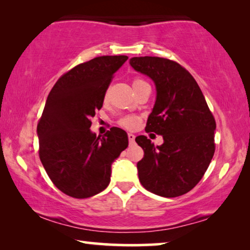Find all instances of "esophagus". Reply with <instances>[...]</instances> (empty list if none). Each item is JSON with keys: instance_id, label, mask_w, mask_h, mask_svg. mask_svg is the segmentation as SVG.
Wrapping results in <instances>:
<instances>
[{"instance_id": "1", "label": "esophagus", "mask_w": 250, "mask_h": 250, "mask_svg": "<svg viewBox=\"0 0 250 250\" xmlns=\"http://www.w3.org/2000/svg\"><path fill=\"white\" fill-rule=\"evenodd\" d=\"M127 138H128V141H129V143H134V140H135V135L133 134V133H128L127 134Z\"/></svg>"}]
</instances>
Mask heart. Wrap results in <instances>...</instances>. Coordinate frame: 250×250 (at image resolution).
Returning a JSON list of instances; mask_svg holds the SVG:
<instances>
[{"instance_id": "b5f03b06", "label": "heart", "mask_w": 250, "mask_h": 250, "mask_svg": "<svg viewBox=\"0 0 250 250\" xmlns=\"http://www.w3.org/2000/svg\"><path fill=\"white\" fill-rule=\"evenodd\" d=\"M142 80H135L133 82V84L136 83V82H140ZM140 122H141V119H140L139 116H134V115H127V116H124V117H122L121 119L118 121V124L122 126V127H124L126 129H135L138 127Z\"/></svg>"}]
</instances>
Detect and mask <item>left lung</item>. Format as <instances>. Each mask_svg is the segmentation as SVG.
Masks as SVG:
<instances>
[{"mask_svg": "<svg viewBox=\"0 0 250 250\" xmlns=\"http://www.w3.org/2000/svg\"><path fill=\"white\" fill-rule=\"evenodd\" d=\"M129 63L155 82L156 102L146 132L164 139L155 146L145 135L135 138L145 151L136 165L139 180L158 196H182L203 179L213 158L215 118L196 80L180 63L159 57H134Z\"/></svg>", "mask_w": 250, "mask_h": 250, "instance_id": "left-lung-1", "label": "left lung"}]
</instances>
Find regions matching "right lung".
I'll return each instance as SVG.
<instances>
[{
	"mask_svg": "<svg viewBox=\"0 0 250 250\" xmlns=\"http://www.w3.org/2000/svg\"><path fill=\"white\" fill-rule=\"evenodd\" d=\"M127 59L102 56L77 64L47 95L37 124L39 155L50 180L67 196L84 199L104 191L112 162L127 148L124 129L111 127L104 136L90 129L114 74Z\"/></svg>",
	"mask_w": 250,
	"mask_h": 250,
	"instance_id": "right-lung-1",
	"label": "right lung"
}]
</instances>
